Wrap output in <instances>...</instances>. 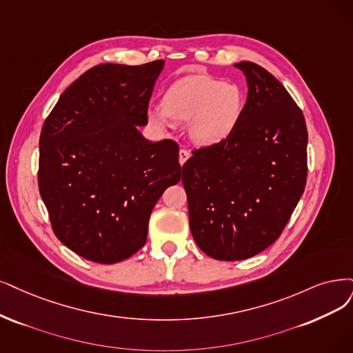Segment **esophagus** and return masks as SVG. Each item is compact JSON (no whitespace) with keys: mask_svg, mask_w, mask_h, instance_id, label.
Listing matches in <instances>:
<instances>
[{"mask_svg":"<svg viewBox=\"0 0 353 353\" xmlns=\"http://www.w3.org/2000/svg\"><path fill=\"white\" fill-rule=\"evenodd\" d=\"M189 157H190V152L188 150H185V148H181L179 151V163L183 165L189 160Z\"/></svg>","mask_w":353,"mask_h":353,"instance_id":"obj_1","label":"esophagus"}]
</instances>
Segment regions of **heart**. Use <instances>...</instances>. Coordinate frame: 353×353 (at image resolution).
I'll return each mask as SVG.
<instances>
[{
  "label": "heart",
  "mask_w": 353,
  "mask_h": 353,
  "mask_svg": "<svg viewBox=\"0 0 353 353\" xmlns=\"http://www.w3.org/2000/svg\"><path fill=\"white\" fill-rule=\"evenodd\" d=\"M243 94L237 85L210 75H189L167 90L163 108H150L148 122L165 129L172 121L188 123L189 137L199 147L227 139L243 113Z\"/></svg>",
  "instance_id": "b5f03b06"
}]
</instances>
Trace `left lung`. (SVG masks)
I'll use <instances>...</instances> for the list:
<instances>
[{
    "mask_svg": "<svg viewBox=\"0 0 353 353\" xmlns=\"http://www.w3.org/2000/svg\"><path fill=\"white\" fill-rule=\"evenodd\" d=\"M234 67L249 87L237 128L192 151L181 168L192 236L205 254L227 262L263 252L281 236L307 181L301 109L260 65Z\"/></svg>",
    "mask_w": 353,
    "mask_h": 353,
    "instance_id": "8db88e82",
    "label": "left lung"
}]
</instances>
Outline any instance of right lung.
Masks as SVG:
<instances>
[{
	"instance_id": "1",
	"label": "right lung",
	"mask_w": 353,
	"mask_h": 353,
	"mask_svg": "<svg viewBox=\"0 0 353 353\" xmlns=\"http://www.w3.org/2000/svg\"><path fill=\"white\" fill-rule=\"evenodd\" d=\"M164 61L101 63L61 94L39 139V192L55 236L70 250L110 265L147 241L164 190L179 183V145L151 142L148 103Z\"/></svg>"
}]
</instances>
